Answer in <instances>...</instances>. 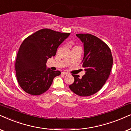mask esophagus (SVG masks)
Returning a JSON list of instances; mask_svg holds the SVG:
<instances>
[{"mask_svg": "<svg viewBox=\"0 0 131 131\" xmlns=\"http://www.w3.org/2000/svg\"><path fill=\"white\" fill-rule=\"evenodd\" d=\"M62 75H68V72H62Z\"/></svg>", "mask_w": 131, "mask_h": 131, "instance_id": "obj_1", "label": "esophagus"}]
</instances>
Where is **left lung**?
<instances>
[{"label": "left lung", "mask_w": 131, "mask_h": 131, "mask_svg": "<svg viewBox=\"0 0 131 131\" xmlns=\"http://www.w3.org/2000/svg\"><path fill=\"white\" fill-rule=\"evenodd\" d=\"M84 46L82 63L85 74L80 78L72 74L74 82L69 86L74 93L82 97L93 95L105 83L110 75L113 63L111 51L102 40L90 34H78Z\"/></svg>", "instance_id": "1"}]
</instances>
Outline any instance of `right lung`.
<instances>
[{
  "mask_svg": "<svg viewBox=\"0 0 131 131\" xmlns=\"http://www.w3.org/2000/svg\"><path fill=\"white\" fill-rule=\"evenodd\" d=\"M69 34L45 28L24 40L18 51L15 68L18 83L25 92L40 95L49 88L54 77L60 75V71L46 68V63L56 56L58 47Z\"/></svg>",
  "mask_w": 131,
  "mask_h": 131,
  "instance_id": "obj_1",
  "label": "right lung"
}]
</instances>
